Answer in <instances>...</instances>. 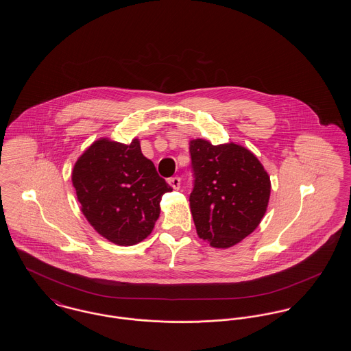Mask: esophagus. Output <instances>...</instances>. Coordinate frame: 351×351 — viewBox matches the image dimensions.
<instances>
[{
    "label": "esophagus",
    "mask_w": 351,
    "mask_h": 351,
    "mask_svg": "<svg viewBox=\"0 0 351 351\" xmlns=\"http://www.w3.org/2000/svg\"><path fill=\"white\" fill-rule=\"evenodd\" d=\"M168 184L173 188V189H179L180 188V178L179 176H173L168 179Z\"/></svg>",
    "instance_id": "1"
}]
</instances>
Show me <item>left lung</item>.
I'll return each instance as SVG.
<instances>
[{
  "label": "left lung",
  "instance_id": "obj_1",
  "mask_svg": "<svg viewBox=\"0 0 351 351\" xmlns=\"http://www.w3.org/2000/svg\"><path fill=\"white\" fill-rule=\"evenodd\" d=\"M195 186L189 196L201 239L228 249L250 235L267 210L271 182L258 158L237 143L189 142Z\"/></svg>",
  "mask_w": 351,
  "mask_h": 351
}]
</instances>
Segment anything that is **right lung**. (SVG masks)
Returning a JSON list of instances; mask_svg holds the SVG:
<instances>
[{
	"label": "right lung",
	"mask_w": 351,
	"mask_h": 351,
	"mask_svg": "<svg viewBox=\"0 0 351 351\" xmlns=\"http://www.w3.org/2000/svg\"><path fill=\"white\" fill-rule=\"evenodd\" d=\"M72 184L88 222L119 246H133L150 235L162 196L172 191L136 138L130 145L109 138L93 142L75 163Z\"/></svg>",
	"instance_id": "right-lung-1"
}]
</instances>
